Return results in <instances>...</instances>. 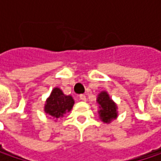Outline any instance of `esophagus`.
I'll list each match as a JSON object with an SVG mask.
<instances>
[{
    "instance_id": "1",
    "label": "esophagus",
    "mask_w": 161,
    "mask_h": 161,
    "mask_svg": "<svg viewBox=\"0 0 161 161\" xmlns=\"http://www.w3.org/2000/svg\"><path fill=\"white\" fill-rule=\"evenodd\" d=\"M79 98H80V100H82V101H86V96L85 94H80L79 95Z\"/></svg>"
}]
</instances>
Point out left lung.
Here are the masks:
<instances>
[{
    "mask_svg": "<svg viewBox=\"0 0 161 161\" xmlns=\"http://www.w3.org/2000/svg\"><path fill=\"white\" fill-rule=\"evenodd\" d=\"M97 103H99V115L103 122L109 123L112 120L116 119L117 117V106L110 98L106 92H101L98 94Z\"/></svg>",
    "mask_w": 161,
    "mask_h": 161,
    "instance_id": "8db88e82",
    "label": "left lung"
}]
</instances>
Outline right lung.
<instances>
[{"label": "right lung", "instance_id": "right-lung-1", "mask_svg": "<svg viewBox=\"0 0 161 161\" xmlns=\"http://www.w3.org/2000/svg\"><path fill=\"white\" fill-rule=\"evenodd\" d=\"M74 103L71 95H65L59 88H54L46 102L44 110L47 114L58 119L64 115V114L71 111Z\"/></svg>", "mask_w": 161, "mask_h": 161}]
</instances>
